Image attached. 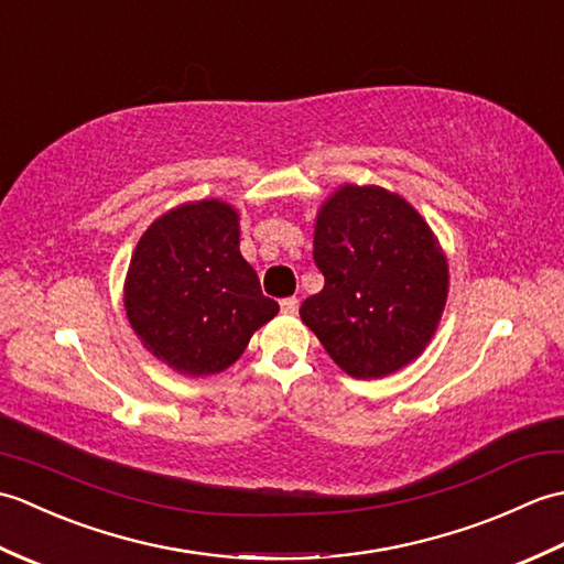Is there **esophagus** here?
Wrapping results in <instances>:
<instances>
[{"mask_svg": "<svg viewBox=\"0 0 564 564\" xmlns=\"http://www.w3.org/2000/svg\"><path fill=\"white\" fill-rule=\"evenodd\" d=\"M297 297H283L281 301V313H285V315H295L297 313Z\"/></svg>", "mask_w": 564, "mask_h": 564, "instance_id": "34e87169", "label": "esophagus"}]
</instances>
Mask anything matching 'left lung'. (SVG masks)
<instances>
[{
    "mask_svg": "<svg viewBox=\"0 0 564 564\" xmlns=\"http://www.w3.org/2000/svg\"><path fill=\"white\" fill-rule=\"evenodd\" d=\"M313 257L325 289L301 317L334 364L382 378L424 351L446 305L448 263L410 203L380 186H341L317 215Z\"/></svg>",
    "mask_w": 564,
    "mask_h": 564,
    "instance_id": "1",
    "label": "left lung"
}]
</instances>
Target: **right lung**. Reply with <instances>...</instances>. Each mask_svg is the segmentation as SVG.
<instances>
[{
	"mask_svg": "<svg viewBox=\"0 0 564 564\" xmlns=\"http://www.w3.org/2000/svg\"><path fill=\"white\" fill-rule=\"evenodd\" d=\"M126 313L145 349L184 376L232 366L279 303L239 254L237 210L186 203L140 237L126 279Z\"/></svg>",
	"mask_w": 564,
	"mask_h": 564,
	"instance_id": "add662e5",
	"label": "right lung"
}]
</instances>
